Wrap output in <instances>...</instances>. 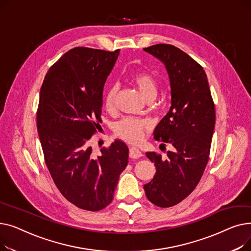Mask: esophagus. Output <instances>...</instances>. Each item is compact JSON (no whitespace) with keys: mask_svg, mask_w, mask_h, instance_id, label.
<instances>
[{"mask_svg":"<svg viewBox=\"0 0 251 251\" xmlns=\"http://www.w3.org/2000/svg\"><path fill=\"white\" fill-rule=\"evenodd\" d=\"M129 156L131 157V159H139L140 156H142V152L136 148H130L129 149Z\"/></svg>","mask_w":251,"mask_h":251,"instance_id":"1","label":"esophagus"}]
</instances>
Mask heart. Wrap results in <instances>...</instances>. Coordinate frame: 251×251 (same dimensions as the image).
<instances>
[{"instance_id": "1", "label": "heart", "mask_w": 251, "mask_h": 251, "mask_svg": "<svg viewBox=\"0 0 251 251\" xmlns=\"http://www.w3.org/2000/svg\"><path fill=\"white\" fill-rule=\"evenodd\" d=\"M131 81L138 88L140 94L144 99L154 98L157 92V84L154 77L146 71H139L131 76ZM118 88L116 85H112L105 94L104 107L108 111L115 109V100ZM150 123L147 120L132 117L123 118L122 120L116 123L114 126L115 135L122 140L130 143H139L150 129Z\"/></svg>"}]
</instances>
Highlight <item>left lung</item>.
Listing matches in <instances>:
<instances>
[{
	"instance_id": "left-lung-1",
	"label": "left lung",
	"mask_w": 251,
	"mask_h": 251,
	"mask_svg": "<svg viewBox=\"0 0 251 251\" xmlns=\"http://www.w3.org/2000/svg\"><path fill=\"white\" fill-rule=\"evenodd\" d=\"M143 50L163 62L169 75L171 108L153 135L174 148L166 160L147 152L156 172L143 188L151 203L170 207L186 199L201 179L215 129V103L203 68L186 52L167 44Z\"/></svg>"
}]
</instances>
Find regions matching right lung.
Segmentation results:
<instances>
[{"instance_id":"right-lung-1","label":"right lung","mask_w":251,"mask_h":251,"mask_svg":"<svg viewBox=\"0 0 251 251\" xmlns=\"http://www.w3.org/2000/svg\"><path fill=\"white\" fill-rule=\"evenodd\" d=\"M119 51L74 48L51 66L41 88L36 124L49 172L66 200L90 212L112 202L128 164L123 141L100 155L89 142L100 127L103 85Z\"/></svg>"}]
</instances>
